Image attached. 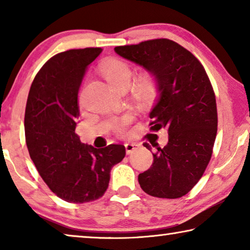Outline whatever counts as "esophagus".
Returning a JSON list of instances; mask_svg holds the SVG:
<instances>
[{"instance_id": "1", "label": "esophagus", "mask_w": 250, "mask_h": 250, "mask_svg": "<svg viewBox=\"0 0 250 250\" xmlns=\"http://www.w3.org/2000/svg\"><path fill=\"white\" fill-rule=\"evenodd\" d=\"M125 146L126 154H131V153H132V152L137 151L139 149L138 143H125Z\"/></svg>"}]
</instances>
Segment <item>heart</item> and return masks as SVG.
Here are the masks:
<instances>
[{
	"label": "heart",
	"mask_w": 250,
	"mask_h": 250,
	"mask_svg": "<svg viewBox=\"0 0 250 250\" xmlns=\"http://www.w3.org/2000/svg\"><path fill=\"white\" fill-rule=\"evenodd\" d=\"M101 71H103L105 79L116 89H121L124 87H129L132 78V69H131L128 62L122 61V59L112 58L109 59L101 66ZM154 83L150 77H143L140 83L138 84L137 91L140 96H147L153 90ZM126 125V119L118 122L116 125V130L118 132H122L125 130Z\"/></svg>",
	"instance_id": "obj_1"
}]
</instances>
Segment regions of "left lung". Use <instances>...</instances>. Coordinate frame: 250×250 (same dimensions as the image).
<instances>
[{
  "label": "left lung",
  "mask_w": 250,
  "mask_h": 250,
  "mask_svg": "<svg viewBox=\"0 0 250 250\" xmlns=\"http://www.w3.org/2000/svg\"><path fill=\"white\" fill-rule=\"evenodd\" d=\"M115 52L153 76L158 99L150 129L168 133L164 147L151 143L153 163L139 174V184L151 196L182 197L200 181L216 139V99L208 76L191 52L167 39L118 46ZM143 146L151 151L149 143Z\"/></svg>",
  "instance_id": "1"
}]
</instances>
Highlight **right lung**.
Segmentation results:
<instances>
[{
	"mask_svg": "<svg viewBox=\"0 0 250 250\" xmlns=\"http://www.w3.org/2000/svg\"><path fill=\"white\" fill-rule=\"evenodd\" d=\"M101 52L96 47L55 55L35 76L27 97L24 128L29 156L52 192L69 203L103 196L112 167L125 155V146L96 149L75 131L79 87Z\"/></svg>",
	"mask_w": 250,
	"mask_h": 250,
	"instance_id": "add662e5",
	"label": "right lung"
}]
</instances>
